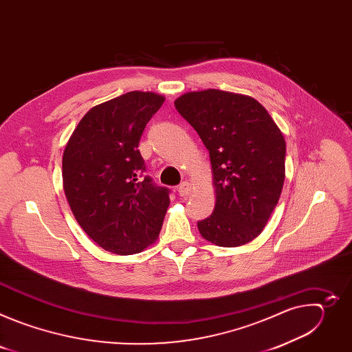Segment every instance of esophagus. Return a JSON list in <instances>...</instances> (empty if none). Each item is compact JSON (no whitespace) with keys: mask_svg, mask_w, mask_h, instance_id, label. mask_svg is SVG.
Instances as JSON below:
<instances>
[{"mask_svg":"<svg viewBox=\"0 0 352 352\" xmlns=\"http://www.w3.org/2000/svg\"><path fill=\"white\" fill-rule=\"evenodd\" d=\"M178 193L179 196H188L190 193V184L189 182H182L179 186H178Z\"/></svg>","mask_w":352,"mask_h":352,"instance_id":"obj_1","label":"esophagus"}]
</instances>
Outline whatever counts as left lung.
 <instances>
[{"label": "left lung", "mask_w": 352, "mask_h": 352, "mask_svg": "<svg viewBox=\"0 0 352 352\" xmlns=\"http://www.w3.org/2000/svg\"><path fill=\"white\" fill-rule=\"evenodd\" d=\"M177 111L209 150L216 206L197 223L200 235L219 246L255 239L269 221L285 178V140L254 97L208 89L175 100Z\"/></svg>", "instance_id": "8db88e82"}]
</instances>
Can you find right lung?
I'll return each mask as SVG.
<instances>
[{"label":"right lung","mask_w":352,"mask_h":352,"mask_svg":"<svg viewBox=\"0 0 352 352\" xmlns=\"http://www.w3.org/2000/svg\"><path fill=\"white\" fill-rule=\"evenodd\" d=\"M164 103L153 91H128L94 106L63 156L64 192L83 231L107 252L139 254L162 230L170 190L146 171L139 140Z\"/></svg>","instance_id":"1"}]
</instances>
